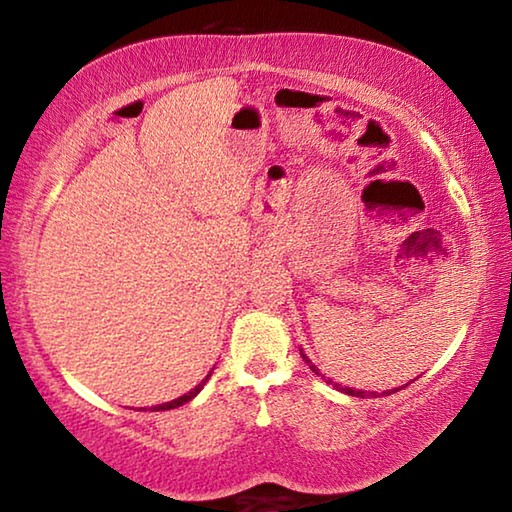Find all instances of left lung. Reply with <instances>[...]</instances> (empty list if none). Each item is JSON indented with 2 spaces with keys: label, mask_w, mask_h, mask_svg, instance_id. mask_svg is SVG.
<instances>
[{
  "label": "left lung",
  "mask_w": 512,
  "mask_h": 512,
  "mask_svg": "<svg viewBox=\"0 0 512 512\" xmlns=\"http://www.w3.org/2000/svg\"><path fill=\"white\" fill-rule=\"evenodd\" d=\"M300 354H302V359H305L307 366L311 368V372H316L318 377H323L329 386H334V388H336V391H343L345 395H354V397H379V395H391V391H384V393H379V395H377V393H368V391H354V388H348V386H341V384H336V381H332V379H329V377H325L323 372H320V370L314 366V363H311V359L307 357L305 352L300 350ZM402 388H406V386H402ZM395 391H400V388H395ZM395 391H393V393H395Z\"/></svg>",
  "instance_id": "obj_1"
}]
</instances>
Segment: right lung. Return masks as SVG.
Masks as SVG:
<instances>
[{
	"instance_id": "obj_1",
	"label": "right lung",
	"mask_w": 512,
	"mask_h": 512,
	"mask_svg": "<svg viewBox=\"0 0 512 512\" xmlns=\"http://www.w3.org/2000/svg\"><path fill=\"white\" fill-rule=\"evenodd\" d=\"M210 377H212V372H210V375H207V377L201 381V384L194 386L192 391H189V393L180 395L178 400H171V402H164V404H158V406H151V411H169V409H176V406H183V404H185V402H189V400H194V397H196L198 393H201V388L205 386V381L210 379Z\"/></svg>"
}]
</instances>
